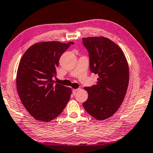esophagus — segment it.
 <instances>
[{
    "mask_svg": "<svg viewBox=\"0 0 153 153\" xmlns=\"http://www.w3.org/2000/svg\"><path fill=\"white\" fill-rule=\"evenodd\" d=\"M79 90V89H72V93H74H74H76L77 91H78Z\"/></svg>",
    "mask_w": 153,
    "mask_h": 153,
    "instance_id": "esophagus-1",
    "label": "esophagus"
}]
</instances>
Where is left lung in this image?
Wrapping results in <instances>:
<instances>
[{"label":"left lung","mask_w":153,"mask_h":153,"mask_svg":"<svg viewBox=\"0 0 153 153\" xmlns=\"http://www.w3.org/2000/svg\"><path fill=\"white\" fill-rule=\"evenodd\" d=\"M82 42L89 52L91 71L99 76L97 84L84 88L89 96L82 105L96 120H106L117 111L126 94L128 62L121 48L107 37H84Z\"/></svg>","instance_id":"left-lung-1"}]
</instances>
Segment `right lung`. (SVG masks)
<instances>
[{
    "label": "right lung",
    "instance_id": "right-lung-1",
    "mask_svg": "<svg viewBox=\"0 0 153 153\" xmlns=\"http://www.w3.org/2000/svg\"><path fill=\"white\" fill-rule=\"evenodd\" d=\"M74 42H42L29 47L19 64L16 85L19 96L29 114L50 122L60 115L72 94L71 88L52 79L62 54Z\"/></svg>",
    "mask_w": 153,
    "mask_h": 153
}]
</instances>
